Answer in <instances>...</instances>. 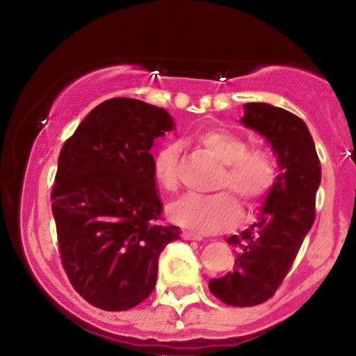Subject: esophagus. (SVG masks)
I'll list each match as a JSON object with an SVG mask.
<instances>
[{
    "label": "esophagus",
    "mask_w": 356,
    "mask_h": 356,
    "mask_svg": "<svg viewBox=\"0 0 356 356\" xmlns=\"http://www.w3.org/2000/svg\"><path fill=\"white\" fill-rule=\"evenodd\" d=\"M182 238L187 239V241H202L201 234H194V232H189V231H184Z\"/></svg>",
    "instance_id": "1"
}]
</instances>
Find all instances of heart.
<instances>
[{"instance_id": "obj_1", "label": "heart", "mask_w": 356, "mask_h": 356, "mask_svg": "<svg viewBox=\"0 0 356 356\" xmlns=\"http://www.w3.org/2000/svg\"><path fill=\"white\" fill-rule=\"evenodd\" d=\"M191 142L220 164L216 189H229L239 195L244 206L254 207L268 195L276 181L271 155L261 149H248L246 140L224 129H206L194 134ZM177 147L165 145L154 155L152 175L164 192L177 189ZM174 222L195 232H222L241 218V204L229 192L211 197L179 199L169 207Z\"/></svg>"}]
</instances>
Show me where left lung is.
<instances>
[{
    "label": "left lung",
    "instance_id": "1",
    "mask_svg": "<svg viewBox=\"0 0 356 356\" xmlns=\"http://www.w3.org/2000/svg\"><path fill=\"white\" fill-rule=\"evenodd\" d=\"M241 124L266 138L280 174L259 218L239 236L232 271L209 281L216 298L231 306H254L275 295L314 222L321 165L308 127L300 117L269 104H246Z\"/></svg>",
    "mask_w": 356,
    "mask_h": 356
}]
</instances>
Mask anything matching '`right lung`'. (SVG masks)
Masks as SVG:
<instances>
[{
    "instance_id": "add662e5",
    "label": "right lung",
    "mask_w": 356,
    "mask_h": 356,
    "mask_svg": "<svg viewBox=\"0 0 356 356\" xmlns=\"http://www.w3.org/2000/svg\"><path fill=\"white\" fill-rule=\"evenodd\" d=\"M174 127L167 110L118 97L97 105L60 152L51 211L61 263L79 295L105 312L154 291L159 256L181 234L157 222L150 154Z\"/></svg>"
}]
</instances>
